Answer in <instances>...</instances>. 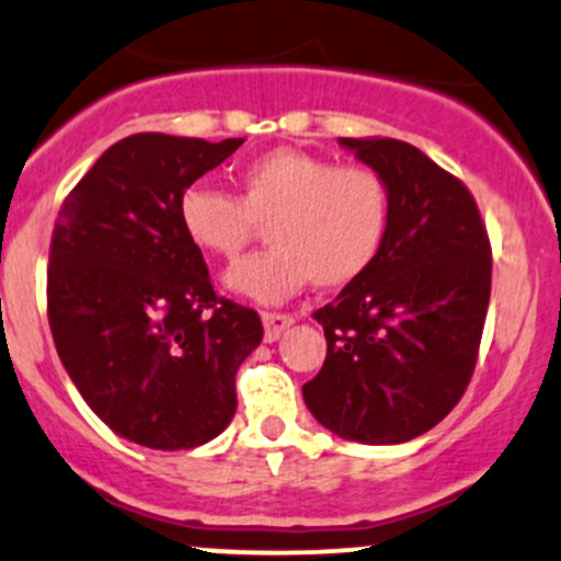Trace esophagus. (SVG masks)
<instances>
[{"instance_id":"1","label":"esophagus","mask_w":561,"mask_h":561,"mask_svg":"<svg viewBox=\"0 0 561 561\" xmlns=\"http://www.w3.org/2000/svg\"><path fill=\"white\" fill-rule=\"evenodd\" d=\"M262 323H264V340L278 342L283 331L294 323V318L286 316V312H264Z\"/></svg>"}]
</instances>
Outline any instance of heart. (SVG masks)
I'll use <instances>...</instances> for the list:
<instances>
[{
    "mask_svg": "<svg viewBox=\"0 0 561 561\" xmlns=\"http://www.w3.org/2000/svg\"><path fill=\"white\" fill-rule=\"evenodd\" d=\"M238 195L192 184L179 195V227L192 249L234 259L259 227L273 249L225 275L232 294L280 305L310 283L351 286L369 273L390 227V195L369 165H336L305 149H273L240 165Z\"/></svg>",
    "mask_w": 561,
    "mask_h": 561,
    "instance_id": "1",
    "label": "heart"
}]
</instances>
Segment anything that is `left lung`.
<instances>
[{"label": "left lung", "mask_w": 561, "mask_h": 561, "mask_svg": "<svg viewBox=\"0 0 561 561\" xmlns=\"http://www.w3.org/2000/svg\"><path fill=\"white\" fill-rule=\"evenodd\" d=\"M340 147L382 176L390 227L369 273L312 316L327 360L302 396L340 438L403 444L466 393L490 305V238L466 184L417 147L379 136Z\"/></svg>", "instance_id": "left-lung-1"}]
</instances>
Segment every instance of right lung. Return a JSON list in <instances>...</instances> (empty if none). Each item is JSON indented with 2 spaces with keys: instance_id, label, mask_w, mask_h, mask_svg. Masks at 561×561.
<instances>
[{
  "instance_id": "obj_1",
  "label": "right lung",
  "mask_w": 561,
  "mask_h": 561,
  "mask_svg": "<svg viewBox=\"0 0 561 561\" xmlns=\"http://www.w3.org/2000/svg\"><path fill=\"white\" fill-rule=\"evenodd\" d=\"M243 138L136 134L106 149L58 214L47 267L53 340L117 436L195 449L230 425L234 375L262 342L254 310L216 297L179 227V195Z\"/></svg>"
}]
</instances>
